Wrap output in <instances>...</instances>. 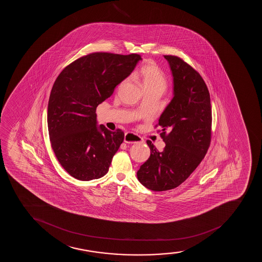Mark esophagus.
I'll list each match as a JSON object with an SVG mask.
<instances>
[{"mask_svg": "<svg viewBox=\"0 0 262 262\" xmlns=\"http://www.w3.org/2000/svg\"><path fill=\"white\" fill-rule=\"evenodd\" d=\"M124 142L126 143H137V142H142V138L140 136H137L135 134L132 133H126L125 136H124Z\"/></svg>", "mask_w": 262, "mask_h": 262, "instance_id": "34e87169", "label": "esophagus"}]
</instances>
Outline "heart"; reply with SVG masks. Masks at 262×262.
Wrapping results in <instances>:
<instances>
[{
  "mask_svg": "<svg viewBox=\"0 0 262 262\" xmlns=\"http://www.w3.org/2000/svg\"><path fill=\"white\" fill-rule=\"evenodd\" d=\"M136 76L142 81L144 90L158 89L163 92L167 88L165 76L153 62L144 63L141 69L136 72Z\"/></svg>",
  "mask_w": 262,
  "mask_h": 262,
  "instance_id": "heart-1",
  "label": "heart"
}]
</instances>
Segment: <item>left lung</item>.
Masks as SVG:
<instances>
[{"mask_svg": "<svg viewBox=\"0 0 262 262\" xmlns=\"http://www.w3.org/2000/svg\"><path fill=\"white\" fill-rule=\"evenodd\" d=\"M164 58L173 77V98L158 122L166 146L160 152L147 141L150 157L137 171L139 182L154 191L171 190L184 183L204 159L211 142V99L204 79L179 57Z\"/></svg>", "mask_w": 262, "mask_h": 262, "instance_id": "left-lung-1", "label": "left lung"}]
</instances>
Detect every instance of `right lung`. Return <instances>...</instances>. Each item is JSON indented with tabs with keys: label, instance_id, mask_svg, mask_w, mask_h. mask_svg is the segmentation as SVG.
<instances>
[{
	"label": "right lung",
	"instance_id": "obj_1",
	"mask_svg": "<svg viewBox=\"0 0 262 262\" xmlns=\"http://www.w3.org/2000/svg\"><path fill=\"white\" fill-rule=\"evenodd\" d=\"M142 57L95 52L70 63L55 81L47 109L49 136L57 159L72 177H104L124 133L98 125L96 107L132 73Z\"/></svg>",
	"mask_w": 262,
	"mask_h": 262
}]
</instances>
